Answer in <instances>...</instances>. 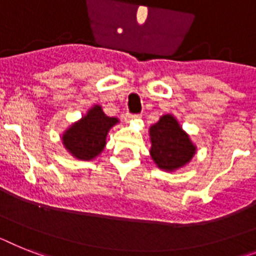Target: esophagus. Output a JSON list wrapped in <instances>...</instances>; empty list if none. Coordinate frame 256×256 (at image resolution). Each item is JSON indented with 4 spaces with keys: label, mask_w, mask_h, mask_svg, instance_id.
Wrapping results in <instances>:
<instances>
[{
    "label": "esophagus",
    "mask_w": 256,
    "mask_h": 256,
    "mask_svg": "<svg viewBox=\"0 0 256 256\" xmlns=\"http://www.w3.org/2000/svg\"><path fill=\"white\" fill-rule=\"evenodd\" d=\"M140 118V114H130V113H126L124 114V121H132V120H139Z\"/></svg>",
    "instance_id": "1"
}]
</instances>
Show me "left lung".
Wrapping results in <instances>:
<instances>
[{
	"label": "left lung",
	"instance_id": "8db88e82",
	"mask_svg": "<svg viewBox=\"0 0 256 256\" xmlns=\"http://www.w3.org/2000/svg\"><path fill=\"white\" fill-rule=\"evenodd\" d=\"M152 160L158 168L174 172L190 162L196 152L190 136L182 130L178 121L172 114L160 117L150 128Z\"/></svg>",
	"mask_w": 256,
	"mask_h": 256
}]
</instances>
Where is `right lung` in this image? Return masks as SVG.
<instances>
[{"label": "right lung", "instance_id": "add662e5", "mask_svg": "<svg viewBox=\"0 0 256 256\" xmlns=\"http://www.w3.org/2000/svg\"><path fill=\"white\" fill-rule=\"evenodd\" d=\"M118 122V118L105 114L100 105H94L62 134V143L75 158L90 161L102 154L109 130Z\"/></svg>", "mask_w": 256, "mask_h": 256}]
</instances>
